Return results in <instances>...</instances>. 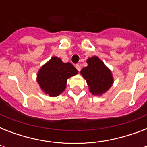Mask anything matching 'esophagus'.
I'll list each match as a JSON object with an SVG mask.
<instances>
[{"mask_svg": "<svg viewBox=\"0 0 147 147\" xmlns=\"http://www.w3.org/2000/svg\"><path fill=\"white\" fill-rule=\"evenodd\" d=\"M76 69H77V70H78V71H81V65L79 64L76 65Z\"/></svg>", "mask_w": 147, "mask_h": 147, "instance_id": "esophagus-1", "label": "esophagus"}]
</instances>
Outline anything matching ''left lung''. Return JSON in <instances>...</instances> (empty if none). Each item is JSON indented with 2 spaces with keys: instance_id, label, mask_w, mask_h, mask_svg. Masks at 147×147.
Listing matches in <instances>:
<instances>
[{
  "instance_id": "1",
  "label": "left lung",
  "mask_w": 147,
  "mask_h": 147,
  "mask_svg": "<svg viewBox=\"0 0 147 147\" xmlns=\"http://www.w3.org/2000/svg\"><path fill=\"white\" fill-rule=\"evenodd\" d=\"M86 62L88 65L81 70V75L86 80L90 92L93 95L100 96L114 83L111 71L96 55L88 58Z\"/></svg>"
}]
</instances>
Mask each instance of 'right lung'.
<instances>
[{
	"label": "right lung",
	"instance_id": "add662e5",
	"mask_svg": "<svg viewBox=\"0 0 147 147\" xmlns=\"http://www.w3.org/2000/svg\"><path fill=\"white\" fill-rule=\"evenodd\" d=\"M78 73L70 62L65 63L60 58L53 56L38 71L36 81L45 94L56 97L65 91L67 80Z\"/></svg>",
	"mask_w": 147,
	"mask_h": 147
}]
</instances>
